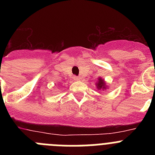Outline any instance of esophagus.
I'll return each instance as SVG.
<instances>
[{"instance_id": "1", "label": "esophagus", "mask_w": 155, "mask_h": 155, "mask_svg": "<svg viewBox=\"0 0 155 155\" xmlns=\"http://www.w3.org/2000/svg\"><path fill=\"white\" fill-rule=\"evenodd\" d=\"M78 77H76V76H75V77H74V81H78Z\"/></svg>"}]
</instances>
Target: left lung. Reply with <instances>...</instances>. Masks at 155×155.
I'll list each match as a JSON object with an SVG mask.
<instances>
[{
    "mask_svg": "<svg viewBox=\"0 0 155 155\" xmlns=\"http://www.w3.org/2000/svg\"><path fill=\"white\" fill-rule=\"evenodd\" d=\"M97 88L98 89H105V84L104 82V80L99 78L98 79V82L97 83Z\"/></svg>",
    "mask_w": 155,
    "mask_h": 155,
    "instance_id": "8db88e82",
    "label": "left lung"
}]
</instances>
